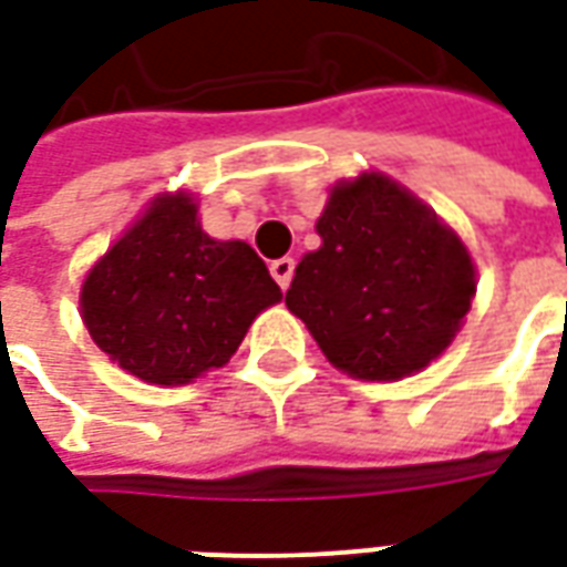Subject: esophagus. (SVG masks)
<instances>
[{
	"label": "esophagus",
	"mask_w": 567,
	"mask_h": 567,
	"mask_svg": "<svg viewBox=\"0 0 567 567\" xmlns=\"http://www.w3.org/2000/svg\"><path fill=\"white\" fill-rule=\"evenodd\" d=\"M270 272H272V279L279 282V288H282V291H285V288L291 285V279H295V258L272 260Z\"/></svg>",
	"instance_id": "34e87169"
}]
</instances>
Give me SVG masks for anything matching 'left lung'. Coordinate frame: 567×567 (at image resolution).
I'll return each mask as SVG.
<instances>
[{"label":"left lung","mask_w":567,"mask_h":567,"mask_svg":"<svg viewBox=\"0 0 567 567\" xmlns=\"http://www.w3.org/2000/svg\"><path fill=\"white\" fill-rule=\"evenodd\" d=\"M316 230L321 248L297 264L285 303L328 361L358 380L427 368L476 295L462 239L382 173L333 187Z\"/></svg>","instance_id":"8db88e82"}]
</instances>
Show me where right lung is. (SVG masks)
<instances>
[{
    "label": "right lung",
    "mask_w": 567,
    "mask_h": 567,
    "mask_svg": "<svg viewBox=\"0 0 567 567\" xmlns=\"http://www.w3.org/2000/svg\"><path fill=\"white\" fill-rule=\"evenodd\" d=\"M282 300L255 248L203 234L197 203L163 194L81 285L93 343L133 377L185 385L224 368L258 312Z\"/></svg>",
    "instance_id": "right-lung-1"
}]
</instances>
